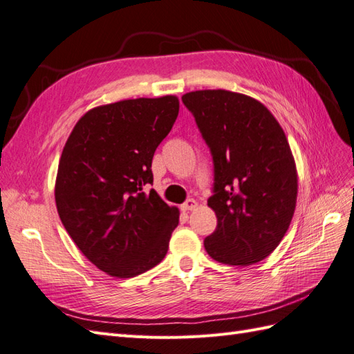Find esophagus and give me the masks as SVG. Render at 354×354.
<instances>
[{
	"label": "esophagus",
	"instance_id": "esophagus-1",
	"mask_svg": "<svg viewBox=\"0 0 354 354\" xmlns=\"http://www.w3.org/2000/svg\"><path fill=\"white\" fill-rule=\"evenodd\" d=\"M196 207H197V202L194 201V198H188V201L183 206H180V209L187 212V211H194Z\"/></svg>",
	"mask_w": 354,
	"mask_h": 354
}]
</instances>
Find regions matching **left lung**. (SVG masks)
Wrapping results in <instances>:
<instances>
[{
  "mask_svg": "<svg viewBox=\"0 0 354 354\" xmlns=\"http://www.w3.org/2000/svg\"><path fill=\"white\" fill-rule=\"evenodd\" d=\"M214 161L207 206L216 229L205 238L214 260L250 266L274 251L292 223L297 174L286 134L256 98L225 89L183 95Z\"/></svg>",
  "mask_w": 354,
  "mask_h": 354,
  "instance_id": "left-lung-1",
  "label": "left lung"
}]
</instances>
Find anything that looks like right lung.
<instances>
[{
    "label": "right lung",
    "mask_w": 354,
    "mask_h": 354,
    "mask_svg": "<svg viewBox=\"0 0 354 354\" xmlns=\"http://www.w3.org/2000/svg\"><path fill=\"white\" fill-rule=\"evenodd\" d=\"M179 112L175 95L91 109L62 149L55 202L82 254L107 275L131 278L165 259L179 211L152 184V157Z\"/></svg>",
    "instance_id": "add662e5"
}]
</instances>
